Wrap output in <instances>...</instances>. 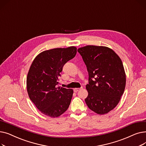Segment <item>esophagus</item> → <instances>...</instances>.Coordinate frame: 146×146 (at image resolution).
<instances>
[{"label":"esophagus","mask_w":146,"mask_h":146,"mask_svg":"<svg viewBox=\"0 0 146 146\" xmlns=\"http://www.w3.org/2000/svg\"><path fill=\"white\" fill-rule=\"evenodd\" d=\"M80 89H82V88H74L73 90L74 92H78Z\"/></svg>","instance_id":"1"}]
</instances>
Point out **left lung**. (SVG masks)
Instances as JSON below:
<instances>
[{"mask_svg": "<svg viewBox=\"0 0 146 146\" xmlns=\"http://www.w3.org/2000/svg\"><path fill=\"white\" fill-rule=\"evenodd\" d=\"M78 51L89 74L86 104L98 114L107 113L118 105L125 88L122 61L112 49L104 46L86 45Z\"/></svg>", "mask_w": 146, "mask_h": 146, "instance_id": "left-lung-1", "label": "left lung"}]
</instances>
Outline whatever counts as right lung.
Segmentation results:
<instances>
[{"label": "right lung", "mask_w": 146, "mask_h": 146, "mask_svg": "<svg viewBox=\"0 0 146 146\" xmlns=\"http://www.w3.org/2000/svg\"><path fill=\"white\" fill-rule=\"evenodd\" d=\"M77 48H57L40 53L31 65L27 78L28 96L38 110L51 118L63 114L70 104L73 90L57 87L64 65L74 58Z\"/></svg>", "instance_id": "right-lung-1"}]
</instances>
